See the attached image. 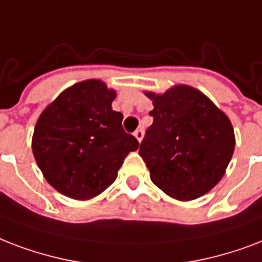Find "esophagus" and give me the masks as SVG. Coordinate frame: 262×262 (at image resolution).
<instances>
[{
    "instance_id": "esophagus-1",
    "label": "esophagus",
    "mask_w": 262,
    "mask_h": 262,
    "mask_svg": "<svg viewBox=\"0 0 262 262\" xmlns=\"http://www.w3.org/2000/svg\"><path fill=\"white\" fill-rule=\"evenodd\" d=\"M134 135H135V138H137L138 141L141 142L142 139H143V129L142 128H138L135 133H134Z\"/></svg>"
}]
</instances>
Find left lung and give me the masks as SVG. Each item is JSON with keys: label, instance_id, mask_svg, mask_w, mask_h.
Returning <instances> with one entry per match:
<instances>
[{"label": "left lung", "instance_id": "left-lung-1", "mask_svg": "<svg viewBox=\"0 0 262 262\" xmlns=\"http://www.w3.org/2000/svg\"><path fill=\"white\" fill-rule=\"evenodd\" d=\"M146 94L153 99V124L146 129L139 156L150 179L175 200L204 195L220 182L234 153L231 121L192 87Z\"/></svg>", "mask_w": 262, "mask_h": 262}]
</instances>
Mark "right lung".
Segmentation results:
<instances>
[{
    "label": "right lung",
    "instance_id": "1",
    "mask_svg": "<svg viewBox=\"0 0 262 262\" xmlns=\"http://www.w3.org/2000/svg\"><path fill=\"white\" fill-rule=\"evenodd\" d=\"M116 97L99 80L80 82L58 95L40 115L32 137L38 167L58 192L74 200L98 195L116 180L137 138L112 109Z\"/></svg>",
    "mask_w": 262,
    "mask_h": 262
}]
</instances>
